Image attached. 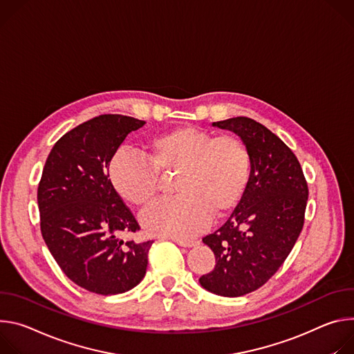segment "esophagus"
<instances>
[{"label":"esophagus","instance_id":"obj_1","mask_svg":"<svg viewBox=\"0 0 354 354\" xmlns=\"http://www.w3.org/2000/svg\"><path fill=\"white\" fill-rule=\"evenodd\" d=\"M177 242V245L178 246H181V248H194V246H197L200 242H197V241H180V239H177L176 241Z\"/></svg>","mask_w":354,"mask_h":354}]
</instances>
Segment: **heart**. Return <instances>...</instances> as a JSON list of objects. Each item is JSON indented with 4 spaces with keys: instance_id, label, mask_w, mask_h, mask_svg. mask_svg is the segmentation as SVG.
<instances>
[{
    "instance_id": "b5f03b06",
    "label": "heart",
    "mask_w": 354,
    "mask_h": 354,
    "mask_svg": "<svg viewBox=\"0 0 354 354\" xmlns=\"http://www.w3.org/2000/svg\"><path fill=\"white\" fill-rule=\"evenodd\" d=\"M146 159L118 151L108 173L115 191L135 205L146 207L159 191V174H174L178 197L147 208L142 225L150 234L188 239L211 222L230 214L243 198L250 177V153L234 135H216L197 127L157 133L143 145Z\"/></svg>"
}]
</instances>
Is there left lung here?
I'll return each instance as SVG.
<instances>
[{
  "label": "left lung",
  "mask_w": 354,
  "mask_h": 354,
  "mask_svg": "<svg viewBox=\"0 0 354 354\" xmlns=\"http://www.w3.org/2000/svg\"><path fill=\"white\" fill-rule=\"evenodd\" d=\"M241 136L250 153V177L239 205L203 242L215 267L200 279L221 297L249 294L274 276L304 226L308 185L292 150L264 125L246 116L214 122Z\"/></svg>",
  "instance_id": "8db88e82"
}]
</instances>
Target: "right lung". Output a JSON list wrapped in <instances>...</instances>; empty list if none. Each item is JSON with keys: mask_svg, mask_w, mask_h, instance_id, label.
<instances>
[{"mask_svg": "<svg viewBox=\"0 0 354 354\" xmlns=\"http://www.w3.org/2000/svg\"><path fill=\"white\" fill-rule=\"evenodd\" d=\"M145 124L109 113L75 127L50 150L37 187L49 252L74 284L95 294L129 291L146 274L153 241L121 239L139 230V223L108 178L118 147Z\"/></svg>", "mask_w": 354, "mask_h": 354, "instance_id": "1", "label": "right lung"}]
</instances>
